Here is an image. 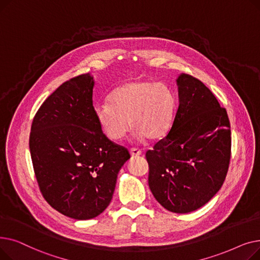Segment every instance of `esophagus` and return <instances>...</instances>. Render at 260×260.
Here are the masks:
<instances>
[{
	"label": "esophagus",
	"mask_w": 260,
	"mask_h": 260,
	"mask_svg": "<svg viewBox=\"0 0 260 260\" xmlns=\"http://www.w3.org/2000/svg\"><path fill=\"white\" fill-rule=\"evenodd\" d=\"M129 153L132 155V157H137V156L142 155V152L140 151V149H138V148H131L129 149Z\"/></svg>",
	"instance_id": "1"
}]
</instances>
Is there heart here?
I'll list each match as a JSON object with an SVG mask.
<instances>
[{
  "mask_svg": "<svg viewBox=\"0 0 260 260\" xmlns=\"http://www.w3.org/2000/svg\"><path fill=\"white\" fill-rule=\"evenodd\" d=\"M108 102L94 107V116L107 137L118 141L129 126L134 137L160 139L170 129L176 112V95L166 83L128 80L109 94Z\"/></svg>",
  "mask_w": 260,
  "mask_h": 260,
  "instance_id": "heart-1",
  "label": "heart"
}]
</instances>
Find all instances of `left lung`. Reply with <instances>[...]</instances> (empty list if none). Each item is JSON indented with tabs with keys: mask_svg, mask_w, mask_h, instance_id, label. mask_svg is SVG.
I'll return each instance as SVG.
<instances>
[{
	"mask_svg": "<svg viewBox=\"0 0 260 260\" xmlns=\"http://www.w3.org/2000/svg\"><path fill=\"white\" fill-rule=\"evenodd\" d=\"M179 106L171 131L146 152L148 186L170 212L185 214L208 203L222 186L231 158L225 108L198 79L176 80Z\"/></svg>",
	"mask_w": 260,
	"mask_h": 260,
	"instance_id": "8db88e82",
	"label": "left lung"
}]
</instances>
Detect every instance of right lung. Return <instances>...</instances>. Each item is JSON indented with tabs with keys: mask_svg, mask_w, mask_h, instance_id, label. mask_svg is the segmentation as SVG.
I'll return each mask as SVG.
<instances>
[{
	"mask_svg": "<svg viewBox=\"0 0 260 260\" xmlns=\"http://www.w3.org/2000/svg\"><path fill=\"white\" fill-rule=\"evenodd\" d=\"M93 85L90 74L64 82L39 108L29 137L41 193L54 210L77 220L108 207L118 173L131 158L95 119Z\"/></svg>",
	"mask_w": 260,
	"mask_h": 260,
	"instance_id": "obj_1",
	"label": "right lung"
}]
</instances>
